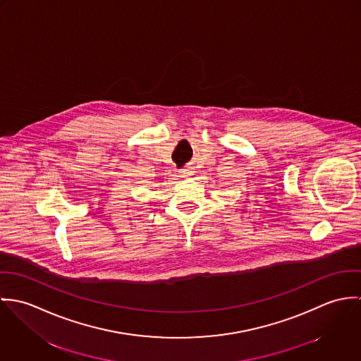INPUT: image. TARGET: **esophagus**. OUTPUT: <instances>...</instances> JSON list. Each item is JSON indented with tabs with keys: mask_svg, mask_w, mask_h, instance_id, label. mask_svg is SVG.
Segmentation results:
<instances>
[{
	"mask_svg": "<svg viewBox=\"0 0 361 361\" xmlns=\"http://www.w3.org/2000/svg\"><path fill=\"white\" fill-rule=\"evenodd\" d=\"M180 173H182V176H188L189 175V169H182Z\"/></svg>",
	"mask_w": 361,
	"mask_h": 361,
	"instance_id": "34e87169",
	"label": "esophagus"
}]
</instances>
